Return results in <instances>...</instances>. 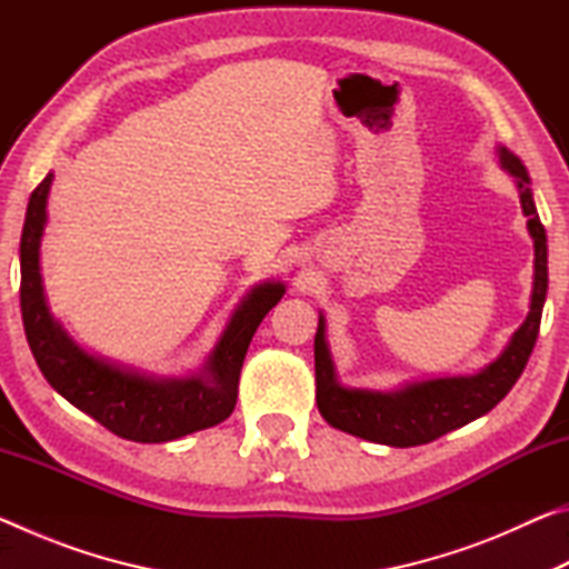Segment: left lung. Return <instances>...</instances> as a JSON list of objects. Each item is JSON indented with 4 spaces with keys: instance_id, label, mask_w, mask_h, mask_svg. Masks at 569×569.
I'll return each mask as SVG.
<instances>
[{
    "instance_id": "8db88e82",
    "label": "left lung",
    "mask_w": 569,
    "mask_h": 569,
    "mask_svg": "<svg viewBox=\"0 0 569 569\" xmlns=\"http://www.w3.org/2000/svg\"><path fill=\"white\" fill-rule=\"evenodd\" d=\"M497 158L499 166L515 178L519 203L527 216V230L535 243V281L527 319L512 333L505 351L477 373L411 381L393 391H373L343 387L339 381L321 313L313 341L316 403L333 429L387 447L429 445L447 431H455L492 411L522 377L529 353L535 349L547 298V233L537 216L529 172L522 160L505 146H497Z\"/></svg>"
}]
</instances>
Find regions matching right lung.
<instances>
[{
    "label": "right lung",
    "mask_w": 569,
    "mask_h": 569,
    "mask_svg": "<svg viewBox=\"0 0 569 569\" xmlns=\"http://www.w3.org/2000/svg\"><path fill=\"white\" fill-rule=\"evenodd\" d=\"M52 172L34 188L27 203L19 240V306L27 343L50 387L104 429L140 445H160L192 431L216 427L236 409L240 366L248 343L266 313L286 293L283 281L250 288L230 313L223 333L203 369L188 377H156L82 349L47 306L40 248L47 226Z\"/></svg>",
    "instance_id": "obj_1"
}]
</instances>
